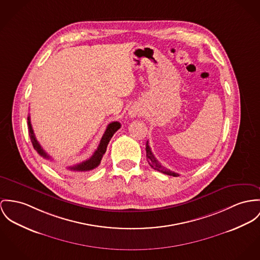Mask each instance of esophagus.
I'll list each match as a JSON object with an SVG mask.
<instances>
[{
  "instance_id": "34e87169",
  "label": "esophagus",
  "mask_w": 260,
  "mask_h": 260,
  "mask_svg": "<svg viewBox=\"0 0 260 260\" xmlns=\"http://www.w3.org/2000/svg\"><path fill=\"white\" fill-rule=\"evenodd\" d=\"M131 115H132V117H136L138 115V111H132Z\"/></svg>"
}]
</instances>
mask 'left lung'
<instances>
[{
	"instance_id": "obj_1",
	"label": "left lung",
	"mask_w": 260,
	"mask_h": 260,
	"mask_svg": "<svg viewBox=\"0 0 260 260\" xmlns=\"http://www.w3.org/2000/svg\"><path fill=\"white\" fill-rule=\"evenodd\" d=\"M145 150H146V159H147V162H148V164H149L154 170H157V171H159V172L163 173V174L170 175V176H174V177L179 176L178 173H175V172H173V171H170L169 169H167V168H165L163 165H161V163H160L159 161L154 157V155H153V153H152V151H151V149H150V147H149V145H148V141H146Z\"/></svg>"
}]
</instances>
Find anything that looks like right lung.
I'll use <instances>...</instances> for the list:
<instances>
[{
	"instance_id": "right-lung-1",
	"label": "right lung",
	"mask_w": 260,
	"mask_h": 260,
	"mask_svg": "<svg viewBox=\"0 0 260 260\" xmlns=\"http://www.w3.org/2000/svg\"><path fill=\"white\" fill-rule=\"evenodd\" d=\"M27 124H28V134H29V138L31 140V143L34 145V148L38 151V153L40 156L46 158V159H50V156L43 150V148L41 147L39 141L37 140V138L35 136L31 123H30V118L29 116L27 117ZM120 127V123L119 121H113L111 123L108 124L105 134L103 135L102 139H101L100 143L98 148L95 150V152L93 153V155L89 158V159L85 160L83 162H81L79 164H76L74 166H70L68 167L69 170L72 171H78V172H86V171H90L95 169L96 167H98L100 165L101 160L103 155L105 154L106 150H107V146L110 142L111 139L113 138L114 134L119 129Z\"/></svg>"
}]
</instances>
